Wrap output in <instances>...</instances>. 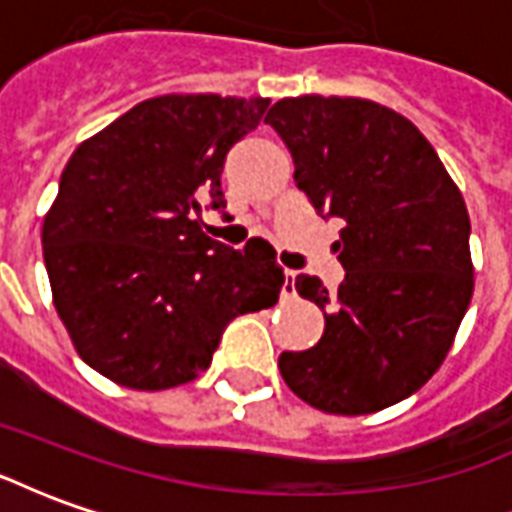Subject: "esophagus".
Returning <instances> with one entry per match:
<instances>
[{"mask_svg":"<svg viewBox=\"0 0 512 512\" xmlns=\"http://www.w3.org/2000/svg\"><path fill=\"white\" fill-rule=\"evenodd\" d=\"M282 296L293 299L296 296V271H285V285H282Z\"/></svg>","mask_w":512,"mask_h":512,"instance_id":"1","label":"esophagus"}]
</instances>
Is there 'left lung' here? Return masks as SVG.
<instances>
[{"mask_svg":"<svg viewBox=\"0 0 512 512\" xmlns=\"http://www.w3.org/2000/svg\"><path fill=\"white\" fill-rule=\"evenodd\" d=\"M266 123L288 145L293 180L323 219L345 277L296 290L326 326L307 351H282L279 373L310 406L373 414L425 384L450 351L472 301L469 213L419 128L362 98H282Z\"/></svg>","mask_w":512,"mask_h":512,"instance_id":"obj_1","label":"left lung"}]
</instances>
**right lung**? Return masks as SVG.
Returning a JSON list of instances; mask_svg holds the SVG:
<instances>
[{
  "mask_svg": "<svg viewBox=\"0 0 512 512\" xmlns=\"http://www.w3.org/2000/svg\"><path fill=\"white\" fill-rule=\"evenodd\" d=\"M268 98L161 95L76 147L43 222L54 307L76 351L128 389H169L211 365L227 323L274 307V246L202 233L222 211L224 158Z\"/></svg>",
  "mask_w": 512,
  "mask_h": 512,
  "instance_id": "add662e5",
  "label": "right lung"
}]
</instances>
